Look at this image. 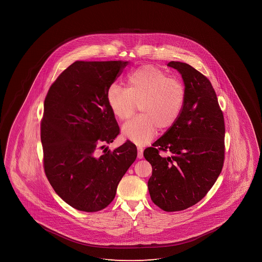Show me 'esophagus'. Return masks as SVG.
I'll list each match as a JSON object with an SVG mask.
<instances>
[{
  "label": "esophagus",
  "instance_id": "1",
  "mask_svg": "<svg viewBox=\"0 0 262 262\" xmlns=\"http://www.w3.org/2000/svg\"><path fill=\"white\" fill-rule=\"evenodd\" d=\"M138 158H143V149L142 147H138Z\"/></svg>",
  "mask_w": 262,
  "mask_h": 262
}]
</instances>
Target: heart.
<instances>
[{"instance_id":"1","label":"heart","mask_w":262,"mask_h":262,"mask_svg":"<svg viewBox=\"0 0 262 262\" xmlns=\"http://www.w3.org/2000/svg\"><path fill=\"white\" fill-rule=\"evenodd\" d=\"M185 97L181 80L153 65H144L132 72L128 89L113 84L107 91L108 104L119 121L130 118L140 105V116L122 128V136L140 146L149 143L158 128L165 130L176 123Z\"/></svg>"}]
</instances>
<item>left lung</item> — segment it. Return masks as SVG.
Masks as SVG:
<instances>
[{
    "mask_svg": "<svg viewBox=\"0 0 262 262\" xmlns=\"http://www.w3.org/2000/svg\"><path fill=\"white\" fill-rule=\"evenodd\" d=\"M181 73L185 103L176 123L144 151L152 165L147 187L151 200L166 212L198 203L211 189L225 159V122L215 90L207 77L190 65L170 61ZM160 150L171 156L161 157Z\"/></svg>",
    "mask_w": 262,
    "mask_h": 262,
    "instance_id": "obj_1",
    "label": "left lung"
}]
</instances>
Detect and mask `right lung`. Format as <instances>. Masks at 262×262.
<instances>
[{"instance_id":"add662e5","label":"right lung","mask_w":262,"mask_h":262,"mask_svg":"<svg viewBox=\"0 0 262 262\" xmlns=\"http://www.w3.org/2000/svg\"><path fill=\"white\" fill-rule=\"evenodd\" d=\"M129 61H77L48 90L41 121L43 169L54 191L80 211L97 212L115 199L122 176L137 158L126 141L111 151L120 129L107 91Z\"/></svg>"}]
</instances>
